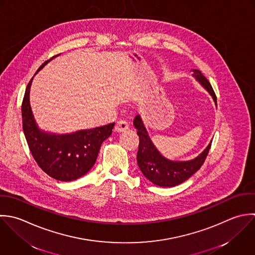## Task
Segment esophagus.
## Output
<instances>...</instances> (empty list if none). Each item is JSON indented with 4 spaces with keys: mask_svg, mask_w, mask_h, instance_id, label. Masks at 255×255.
Listing matches in <instances>:
<instances>
[{
    "mask_svg": "<svg viewBox=\"0 0 255 255\" xmlns=\"http://www.w3.org/2000/svg\"><path fill=\"white\" fill-rule=\"evenodd\" d=\"M128 128H129V125H128V123L125 120H119V121L116 122L114 130L116 132H123V131L127 130Z\"/></svg>",
    "mask_w": 255,
    "mask_h": 255,
    "instance_id": "1",
    "label": "esophagus"
}]
</instances>
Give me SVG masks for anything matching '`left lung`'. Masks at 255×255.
Masks as SVG:
<instances>
[{
	"label": "left lung",
	"instance_id": "left-lung-1",
	"mask_svg": "<svg viewBox=\"0 0 255 255\" xmlns=\"http://www.w3.org/2000/svg\"><path fill=\"white\" fill-rule=\"evenodd\" d=\"M193 75L210 92L217 104L216 93L208 78L199 69H192ZM134 126L139 136V150L137 162L143 175L153 184L159 187H175L182 184L198 172L210 152L212 143L196 159L188 162H173L164 158L150 140L148 133L139 115L134 119Z\"/></svg>",
	"mask_w": 255,
	"mask_h": 255
}]
</instances>
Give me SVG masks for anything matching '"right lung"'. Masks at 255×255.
Instances as JSON below:
<instances>
[{"label":"right lung","instance_id":"right-lung-1","mask_svg":"<svg viewBox=\"0 0 255 255\" xmlns=\"http://www.w3.org/2000/svg\"><path fill=\"white\" fill-rule=\"evenodd\" d=\"M50 59L44 61L37 71ZM31 80L32 78L26 85L21 103L22 130L29 151L39 168L49 177L62 182L76 180L95 164L101 144L111 135L114 123L66 135L40 132L29 106Z\"/></svg>","mask_w":255,"mask_h":255}]
</instances>
